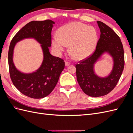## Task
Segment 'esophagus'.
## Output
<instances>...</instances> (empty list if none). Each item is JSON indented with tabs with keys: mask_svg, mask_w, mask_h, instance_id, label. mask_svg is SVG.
Returning <instances> with one entry per match:
<instances>
[{
	"mask_svg": "<svg viewBox=\"0 0 133 133\" xmlns=\"http://www.w3.org/2000/svg\"><path fill=\"white\" fill-rule=\"evenodd\" d=\"M65 65L66 66H68V65H70V63L68 62H65Z\"/></svg>",
	"mask_w": 133,
	"mask_h": 133,
	"instance_id": "34e87169",
	"label": "esophagus"
}]
</instances>
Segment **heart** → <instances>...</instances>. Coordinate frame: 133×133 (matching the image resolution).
<instances>
[{
    "label": "heart",
    "mask_w": 133,
    "mask_h": 133,
    "mask_svg": "<svg viewBox=\"0 0 133 133\" xmlns=\"http://www.w3.org/2000/svg\"><path fill=\"white\" fill-rule=\"evenodd\" d=\"M98 33L94 27L80 22H72L60 28L58 37L52 40V45L59 54L69 45V51L76 60H83L94 51Z\"/></svg>",
    "instance_id": "1"
}]
</instances>
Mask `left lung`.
I'll return each mask as SVG.
<instances>
[{"label": "left lung", "mask_w": 133, "mask_h": 133, "mask_svg": "<svg viewBox=\"0 0 133 133\" xmlns=\"http://www.w3.org/2000/svg\"><path fill=\"white\" fill-rule=\"evenodd\" d=\"M100 36L94 53L75 64L76 79L84 93L92 97L105 95L114 89L124 67V52L119 36L105 24L97 21ZM109 52L114 59V66L106 78L98 77L93 71L94 64L104 52Z\"/></svg>", "instance_id": "left-lung-1"}]
</instances>
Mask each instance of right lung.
<instances>
[{"label": "right lung", "mask_w": 133, "mask_h": 133, "mask_svg": "<svg viewBox=\"0 0 133 133\" xmlns=\"http://www.w3.org/2000/svg\"><path fill=\"white\" fill-rule=\"evenodd\" d=\"M55 23L47 19L31 21L23 27L12 39L8 51L10 76L16 88L24 95L34 99L43 98L51 93L64 69L65 62L51 55L48 47L51 44V30ZM26 37H34L42 44L44 60L39 69L31 74H23L16 69L12 62L16 43Z\"/></svg>", "instance_id": "right-lung-1"}]
</instances>
